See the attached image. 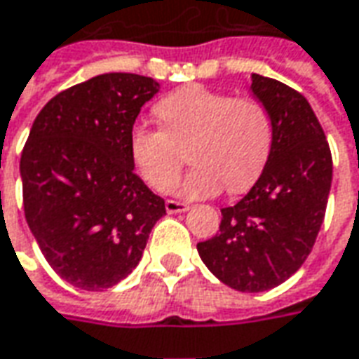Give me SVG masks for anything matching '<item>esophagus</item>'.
Listing matches in <instances>:
<instances>
[{
    "instance_id": "34e87169",
    "label": "esophagus",
    "mask_w": 359,
    "mask_h": 359,
    "mask_svg": "<svg viewBox=\"0 0 359 359\" xmlns=\"http://www.w3.org/2000/svg\"><path fill=\"white\" fill-rule=\"evenodd\" d=\"M165 208H167V212H169V214H179V212L189 210V204L179 202V200H167V202H165Z\"/></svg>"
}]
</instances>
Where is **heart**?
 <instances>
[{"mask_svg":"<svg viewBox=\"0 0 359 359\" xmlns=\"http://www.w3.org/2000/svg\"><path fill=\"white\" fill-rule=\"evenodd\" d=\"M161 128L133 126L129 155L151 189L170 187L184 165V151L194 169L179 192L204 198L220 192L248 190L262 175L273 147V121L253 97H231L208 86H184L161 97L155 106Z\"/></svg>","mask_w":359,"mask_h":359,"instance_id":"1","label":"heart"}]
</instances>
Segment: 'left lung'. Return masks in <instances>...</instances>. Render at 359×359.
Returning <instances> with one entry per match:
<instances>
[{
    "label": "left lung",
    "instance_id": "left-lung-1",
    "mask_svg": "<svg viewBox=\"0 0 359 359\" xmlns=\"http://www.w3.org/2000/svg\"><path fill=\"white\" fill-rule=\"evenodd\" d=\"M251 92L271 116V155L250 192L222 208L216 236L196 250L224 285L262 292L299 271L313 250L332 184V155L302 94L259 74H251Z\"/></svg>",
    "mask_w": 359,
    "mask_h": 359
}]
</instances>
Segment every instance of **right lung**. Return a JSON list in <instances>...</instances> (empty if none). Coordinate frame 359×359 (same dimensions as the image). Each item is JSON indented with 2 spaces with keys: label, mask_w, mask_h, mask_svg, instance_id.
Returning a JSON list of instances; mask_svg holds the SVG:
<instances>
[{
  "label": "right lung",
  "mask_w": 359,
  "mask_h": 359,
  "mask_svg": "<svg viewBox=\"0 0 359 359\" xmlns=\"http://www.w3.org/2000/svg\"><path fill=\"white\" fill-rule=\"evenodd\" d=\"M157 92L129 72L90 78L46 102L23 147L27 224L55 273L82 291L126 279L167 214L129 155L135 118Z\"/></svg>",
  "instance_id": "obj_1"
}]
</instances>
